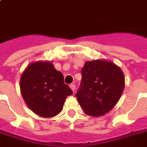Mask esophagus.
<instances>
[{"mask_svg":"<svg viewBox=\"0 0 147 147\" xmlns=\"http://www.w3.org/2000/svg\"><path fill=\"white\" fill-rule=\"evenodd\" d=\"M69 86H70V88L72 90V92H75V91H76V86H75V85L74 84H71Z\"/></svg>","mask_w":147,"mask_h":147,"instance_id":"esophagus-1","label":"esophagus"}]
</instances>
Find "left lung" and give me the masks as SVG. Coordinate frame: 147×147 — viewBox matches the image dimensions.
Wrapping results in <instances>:
<instances>
[{
	"label": "left lung",
	"mask_w": 147,
	"mask_h": 147,
	"mask_svg": "<svg viewBox=\"0 0 147 147\" xmlns=\"http://www.w3.org/2000/svg\"><path fill=\"white\" fill-rule=\"evenodd\" d=\"M76 98L83 111L92 117L107 114L120 100L125 86L122 70L105 59L87 61L82 69Z\"/></svg>",
	"instance_id": "obj_1"
}]
</instances>
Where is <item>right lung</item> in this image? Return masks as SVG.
Returning a JSON list of instances; mask_svg holds the SVG:
<instances>
[{
  "label": "right lung",
  "instance_id": "add662e5",
  "mask_svg": "<svg viewBox=\"0 0 147 147\" xmlns=\"http://www.w3.org/2000/svg\"><path fill=\"white\" fill-rule=\"evenodd\" d=\"M20 87L27 107L42 117L59 114L67 97L72 94L71 88L64 83L62 72L49 61L29 65L22 73Z\"/></svg>",
  "mask_w": 147,
  "mask_h": 147
}]
</instances>
